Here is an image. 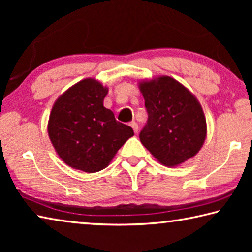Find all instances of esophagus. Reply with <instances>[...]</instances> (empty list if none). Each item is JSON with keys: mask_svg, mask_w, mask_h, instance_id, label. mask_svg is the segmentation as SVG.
<instances>
[{"mask_svg": "<svg viewBox=\"0 0 252 252\" xmlns=\"http://www.w3.org/2000/svg\"><path fill=\"white\" fill-rule=\"evenodd\" d=\"M130 126L132 127V129H133V131H134V133H138V130H139V126H138V125H136V123L133 121V122H131L130 123Z\"/></svg>", "mask_w": 252, "mask_h": 252, "instance_id": "esophagus-1", "label": "esophagus"}]
</instances>
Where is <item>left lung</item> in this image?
I'll list each match as a JSON object with an SVG mask.
<instances>
[{"instance_id":"1","label":"left lung","mask_w":252,"mask_h":252,"mask_svg":"<svg viewBox=\"0 0 252 252\" xmlns=\"http://www.w3.org/2000/svg\"><path fill=\"white\" fill-rule=\"evenodd\" d=\"M138 84L149 114L140 141L161 164L179 167L197 155L207 138L202 106L171 76L158 75Z\"/></svg>"}]
</instances>
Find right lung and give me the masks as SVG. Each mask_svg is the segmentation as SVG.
Returning <instances> with one entry per match:
<instances>
[{
    "label": "right lung",
    "mask_w": 252,
    "mask_h": 252,
    "mask_svg": "<svg viewBox=\"0 0 252 252\" xmlns=\"http://www.w3.org/2000/svg\"><path fill=\"white\" fill-rule=\"evenodd\" d=\"M108 87L94 78L79 81L55 100L48 134L66 165L93 173L105 169L134 132L103 105Z\"/></svg>",
    "instance_id": "add662e5"
}]
</instances>
